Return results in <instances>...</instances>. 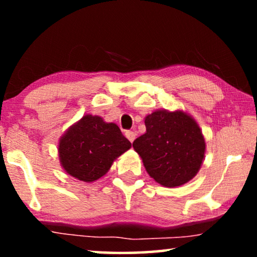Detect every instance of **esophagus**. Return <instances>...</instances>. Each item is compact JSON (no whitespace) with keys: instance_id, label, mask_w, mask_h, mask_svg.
<instances>
[{"instance_id":"esophagus-1","label":"esophagus","mask_w":257,"mask_h":257,"mask_svg":"<svg viewBox=\"0 0 257 257\" xmlns=\"http://www.w3.org/2000/svg\"><path fill=\"white\" fill-rule=\"evenodd\" d=\"M125 136H126V138H127L131 143L135 142V139H136V133L133 132V131H126V132H125Z\"/></svg>"}]
</instances>
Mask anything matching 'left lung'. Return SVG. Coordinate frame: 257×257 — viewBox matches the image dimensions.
I'll return each instance as SVG.
<instances>
[{
	"label": "left lung",
	"mask_w": 257,
	"mask_h": 257,
	"mask_svg": "<svg viewBox=\"0 0 257 257\" xmlns=\"http://www.w3.org/2000/svg\"><path fill=\"white\" fill-rule=\"evenodd\" d=\"M146 132L133 142L151 178L165 187H179L198 174L205 159L201 128L184 110H156L145 117Z\"/></svg>",
	"instance_id": "8db88e82"
}]
</instances>
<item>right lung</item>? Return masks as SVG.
Listing matches in <instances>:
<instances>
[{
  "instance_id": "obj_1",
  "label": "right lung",
  "mask_w": 257,
  "mask_h": 257,
  "mask_svg": "<svg viewBox=\"0 0 257 257\" xmlns=\"http://www.w3.org/2000/svg\"><path fill=\"white\" fill-rule=\"evenodd\" d=\"M131 149L114 122L99 115L85 114L63 133L58 158L66 174L84 182H93L110 171L114 160Z\"/></svg>"
}]
</instances>
